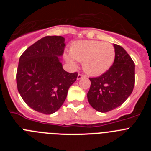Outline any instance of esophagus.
Here are the masks:
<instances>
[{
  "instance_id": "34e87169",
  "label": "esophagus",
  "mask_w": 151,
  "mask_h": 151,
  "mask_svg": "<svg viewBox=\"0 0 151 151\" xmlns=\"http://www.w3.org/2000/svg\"><path fill=\"white\" fill-rule=\"evenodd\" d=\"M85 75L82 74V73H78V76H77V79H81V78H85Z\"/></svg>"
}]
</instances>
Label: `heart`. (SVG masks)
<instances>
[{
  "label": "heart",
  "instance_id": "heart-1",
  "mask_svg": "<svg viewBox=\"0 0 151 151\" xmlns=\"http://www.w3.org/2000/svg\"><path fill=\"white\" fill-rule=\"evenodd\" d=\"M116 52L113 45L94 40L77 41L70 48V55L66 56L68 62L74 64V59L83 62V69L91 76H101L111 67Z\"/></svg>",
  "mask_w": 151,
  "mask_h": 151
}]
</instances>
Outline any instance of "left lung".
I'll return each mask as SVG.
<instances>
[{
  "mask_svg": "<svg viewBox=\"0 0 151 151\" xmlns=\"http://www.w3.org/2000/svg\"><path fill=\"white\" fill-rule=\"evenodd\" d=\"M116 56L113 66L106 73L90 78L88 100L97 111L106 113L122 105L132 92L134 85V63L125 49L113 45Z\"/></svg>",
  "mask_w": 151,
  "mask_h": 151,
  "instance_id": "8db88e82",
  "label": "left lung"
}]
</instances>
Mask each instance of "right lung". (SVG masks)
Masks as SVG:
<instances>
[{
    "instance_id": "right-lung-1",
    "label": "right lung",
    "mask_w": 151,
    "mask_h": 151,
    "mask_svg": "<svg viewBox=\"0 0 151 151\" xmlns=\"http://www.w3.org/2000/svg\"><path fill=\"white\" fill-rule=\"evenodd\" d=\"M63 37L46 36L29 47L20 56L17 72V89L26 104L35 111L51 114L59 110L78 73L63 69L60 57Z\"/></svg>"
}]
</instances>
